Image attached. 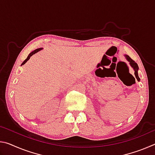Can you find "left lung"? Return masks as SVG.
I'll use <instances>...</instances> for the list:
<instances>
[{
	"instance_id": "left-lung-1",
	"label": "left lung",
	"mask_w": 155,
	"mask_h": 155,
	"mask_svg": "<svg viewBox=\"0 0 155 155\" xmlns=\"http://www.w3.org/2000/svg\"><path fill=\"white\" fill-rule=\"evenodd\" d=\"M124 56H125L126 59H127V61H128V62H129V64H130V66L132 67L133 70H134V72H135V76L136 78H137V80L138 81H140V77H139V76H138V70H139V67H138L137 64H136V63H135L134 61H133V60L132 59L130 58V57H128V55H124Z\"/></svg>"
}]
</instances>
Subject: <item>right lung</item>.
Masks as SVG:
<instances>
[{"mask_svg":"<svg viewBox=\"0 0 155 155\" xmlns=\"http://www.w3.org/2000/svg\"><path fill=\"white\" fill-rule=\"evenodd\" d=\"M42 49H43V48H38V49H36V50H35V51H32V52H31V53H30V54H28V57H27V59H26L25 60V61H23V63H22V64H21V65H24V64H26V63H27V61H28V60L30 59V57H31V56H32V55H33V54H35V53H37V52H39V51H41V50H42Z\"/></svg>","mask_w":155,"mask_h":155,"instance_id":"1","label":"right lung"}]
</instances>
